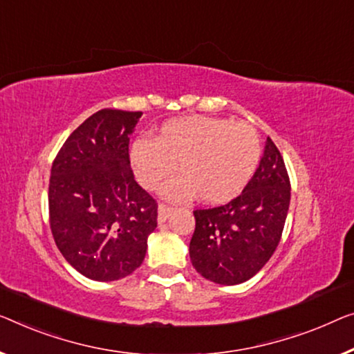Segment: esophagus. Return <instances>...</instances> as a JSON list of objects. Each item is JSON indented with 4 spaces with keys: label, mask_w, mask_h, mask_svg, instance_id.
Wrapping results in <instances>:
<instances>
[{
    "label": "esophagus",
    "mask_w": 354,
    "mask_h": 354,
    "mask_svg": "<svg viewBox=\"0 0 354 354\" xmlns=\"http://www.w3.org/2000/svg\"><path fill=\"white\" fill-rule=\"evenodd\" d=\"M173 211H175V208L173 207H168V205L160 203L159 205V223H165V221L171 216Z\"/></svg>",
    "instance_id": "obj_1"
}]
</instances>
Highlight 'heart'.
Wrapping results in <instances>:
<instances>
[{
    "label": "heart",
    "mask_w": 354,
    "mask_h": 354,
    "mask_svg": "<svg viewBox=\"0 0 354 354\" xmlns=\"http://www.w3.org/2000/svg\"><path fill=\"white\" fill-rule=\"evenodd\" d=\"M130 160L140 184L156 191L176 170L183 175L162 187L168 200L184 202L195 197L219 205L235 198L254 175L261 160L257 131L227 119L181 118L168 120L154 140L135 141Z\"/></svg>",
    "instance_id": "1"
}]
</instances>
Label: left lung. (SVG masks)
<instances>
[{
  "label": "left lung",
  "mask_w": 354,
  "mask_h": 354,
  "mask_svg": "<svg viewBox=\"0 0 354 354\" xmlns=\"http://www.w3.org/2000/svg\"><path fill=\"white\" fill-rule=\"evenodd\" d=\"M291 200L283 157L270 138L259 167L227 205L195 209L189 254L195 270L216 284L245 283L266 266L281 239Z\"/></svg>",
  "instance_id": "8db88e82"
}]
</instances>
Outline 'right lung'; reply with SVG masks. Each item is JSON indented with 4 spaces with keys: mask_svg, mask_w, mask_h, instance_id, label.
Here are the masks:
<instances>
[{
    "mask_svg": "<svg viewBox=\"0 0 354 354\" xmlns=\"http://www.w3.org/2000/svg\"><path fill=\"white\" fill-rule=\"evenodd\" d=\"M143 113L102 109L68 136L50 170L49 216L66 262L93 281L129 277L145 261L157 203L130 168Z\"/></svg>",
    "mask_w": 354,
    "mask_h": 354,
    "instance_id": "obj_1",
    "label": "right lung"
}]
</instances>
